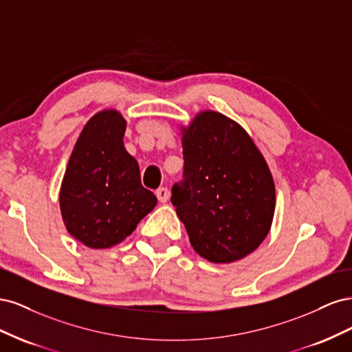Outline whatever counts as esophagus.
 <instances>
[{
	"label": "esophagus",
	"mask_w": 352,
	"mask_h": 352,
	"mask_svg": "<svg viewBox=\"0 0 352 352\" xmlns=\"http://www.w3.org/2000/svg\"><path fill=\"white\" fill-rule=\"evenodd\" d=\"M155 195H157L160 202H167L168 201V190H167V188H158L155 190Z\"/></svg>",
	"instance_id": "1"
}]
</instances>
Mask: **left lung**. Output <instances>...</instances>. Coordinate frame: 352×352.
Segmentation results:
<instances>
[{
    "label": "left lung",
    "instance_id": "left-lung-1",
    "mask_svg": "<svg viewBox=\"0 0 352 352\" xmlns=\"http://www.w3.org/2000/svg\"><path fill=\"white\" fill-rule=\"evenodd\" d=\"M185 182L172 189L192 248L211 263H233L269 235L276 208L272 172L243 127L202 110L180 126Z\"/></svg>",
    "mask_w": 352,
    "mask_h": 352
}]
</instances>
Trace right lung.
Listing matches in <instances>:
<instances>
[{"instance_id":"right-lung-1","label":"right lung","mask_w":352,"mask_h":352,"mask_svg":"<svg viewBox=\"0 0 352 352\" xmlns=\"http://www.w3.org/2000/svg\"><path fill=\"white\" fill-rule=\"evenodd\" d=\"M119 110L95 113L73 146L60 186V211L70 235L92 250L124 241L157 206L142 186L140 166L126 151Z\"/></svg>"}]
</instances>
